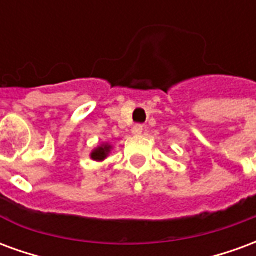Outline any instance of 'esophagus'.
<instances>
[{"mask_svg":"<svg viewBox=\"0 0 256 256\" xmlns=\"http://www.w3.org/2000/svg\"><path fill=\"white\" fill-rule=\"evenodd\" d=\"M142 130H144V126L142 124H140V123H137V124H134L133 126V134H136V136H140V134L142 133Z\"/></svg>","mask_w":256,"mask_h":256,"instance_id":"esophagus-1","label":"esophagus"}]
</instances>
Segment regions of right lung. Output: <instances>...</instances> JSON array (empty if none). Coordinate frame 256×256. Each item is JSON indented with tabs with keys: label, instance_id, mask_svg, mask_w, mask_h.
Instances as JSON below:
<instances>
[{
	"label": "right lung",
	"instance_id": "obj_1",
	"mask_svg": "<svg viewBox=\"0 0 256 256\" xmlns=\"http://www.w3.org/2000/svg\"><path fill=\"white\" fill-rule=\"evenodd\" d=\"M110 150H111L110 145H102L100 148L94 150V152L92 154V159H93V160H104L106 158V155L110 154Z\"/></svg>",
	"mask_w": 256,
	"mask_h": 256
}]
</instances>
